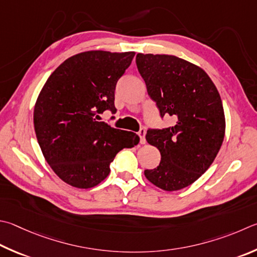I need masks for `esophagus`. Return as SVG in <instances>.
Wrapping results in <instances>:
<instances>
[{
  "label": "esophagus",
  "instance_id": "obj_1",
  "mask_svg": "<svg viewBox=\"0 0 257 257\" xmlns=\"http://www.w3.org/2000/svg\"><path fill=\"white\" fill-rule=\"evenodd\" d=\"M145 135H146V130H145L144 128H142V129L138 132L139 142H141V144H146V138H145Z\"/></svg>",
  "mask_w": 257,
  "mask_h": 257
}]
</instances>
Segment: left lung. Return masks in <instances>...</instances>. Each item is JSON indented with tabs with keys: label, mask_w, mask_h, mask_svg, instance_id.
<instances>
[{
	"label": "left lung",
	"mask_w": 257,
	"mask_h": 257,
	"mask_svg": "<svg viewBox=\"0 0 257 257\" xmlns=\"http://www.w3.org/2000/svg\"><path fill=\"white\" fill-rule=\"evenodd\" d=\"M136 64L161 115L174 120L169 128L147 132L146 141L160 151L161 162L144 174L164 191L184 189L209 169L221 147V97L201 67L174 55L137 54Z\"/></svg>",
	"instance_id": "8db88e82"
}]
</instances>
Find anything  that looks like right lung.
I'll return each instance as SVG.
<instances>
[{"label":"right lung","instance_id":"right-lung-1","mask_svg":"<svg viewBox=\"0 0 257 257\" xmlns=\"http://www.w3.org/2000/svg\"><path fill=\"white\" fill-rule=\"evenodd\" d=\"M135 54L74 55L51 73L37 97L34 124L41 152L56 175L74 188L101 183L116 154L139 142L133 132L97 121L106 109L115 112V84Z\"/></svg>","mask_w":257,"mask_h":257}]
</instances>
